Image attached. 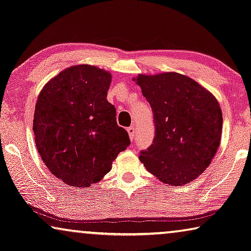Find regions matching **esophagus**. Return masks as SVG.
Returning <instances> with one entry per match:
<instances>
[{
    "instance_id": "1",
    "label": "esophagus",
    "mask_w": 251,
    "mask_h": 251,
    "mask_svg": "<svg viewBox=\"0 0 251 251\" xmlns=\"http://www.w3.org/2000/svg\"><path fill=\"white\" fill-rule=\"evenodd\" d=\"M127 132H128L130 141H134V140H135V134H136V130H135L134 127H133V126L128 127V128H127Z\"/></svg>"
}]
</instances>
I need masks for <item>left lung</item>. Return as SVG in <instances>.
I'll return each instance as SVG.
<instances>
[{
    "mask_svg": "<svg viewBox=\"0 0 251 251\" xmlns=\"http://www.w3.org/2000/svg\"><path fill=\"white\" fill-rule=\"evenodd\" d=\"M134 80L153 110L155 137L140 160L158 180L184 185L202 174L220 145L222 111L216 97L188 75H138Z\"/></svg>",
    "mask_w": 251,
    "mask_h": 251,
    "instance_id": "obj_1",
    "label": "left lung"
}]
</instances>
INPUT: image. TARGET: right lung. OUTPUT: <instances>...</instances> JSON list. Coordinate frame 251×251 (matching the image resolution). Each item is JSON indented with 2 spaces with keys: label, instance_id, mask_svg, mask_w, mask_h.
<instances>
[{
  "label": "right lung",
  "instance_id": "obj_1",
  "mask_svg": "<svg viewBox=\"0 0 251 251\" xmlns=\"http://www.w3.org/2000/svg\"><path fill=\"white\" fill-rule=\"evenodd\" d=\"M111 75L78 65L62 70L39 94L33 118L34 141L50 172L70 186L97 183L130 144L107 100Z\"/></svg>",
  "mask_w": 251,
  "mask_h": 251
}]
</instances>
